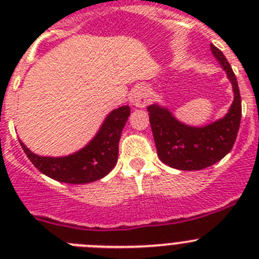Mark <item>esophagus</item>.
Wrapping results in <instances>:
<instances>
[{"label":"esophagus","instance_id":"34e87169","mask_svg":"<svg viewBox=\"0 0 259 259\" xmlns=\"http://www.w3.org/2000/svg\"><path fill=\"white\" fill-rule=\"evenodd\" d=\"M130 101L136 107H145L148 104V91L144 87H139L131 93Z\"/></svg>","mask_w":259,"mask_h":259}]
</instances>
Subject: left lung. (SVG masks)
Segmentation results:
<instances>
[{"mask_svg": "<svg viewBox=\"0 0 259 259\" xmlns=\"http://www.w3.org/2000/svg\"><path fill=\"white\" fill-rule=\"evenodd\" d=\"M210 49L227 72L235 93L232 105L223 119L205 127H191L180 123L167 109L158 105L148 107L158 157L178 170H202L217 163L231 152L239 132L241 97L236 76L223 53L212 44Z\"/></svg>", "mask_w": 259, "mask_h": 259, "instance_id": "1", "label": "left lung"}]
</instances>
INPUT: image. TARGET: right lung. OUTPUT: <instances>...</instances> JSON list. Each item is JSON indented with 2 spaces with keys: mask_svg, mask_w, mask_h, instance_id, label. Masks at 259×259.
<instances>
[{
  "mask_svg": "<svg viewBox=\"0 0 259 259\" xmlns=\"http://www.w3.org/2000/svg\"><path fill=\"white\" fill-rule=\"evenodd\" d=\"M131 114L130 106L113 110L93 140L83 149L67 157H40L20 141L29 161L40 172L70 184H85L106 176L118 161V145L123 127Z\"/></svg>",
  "mask_w": 259,
  "mask_h": 259,
  "instance_id": "obj_1",
  "label": "right lung"
}]
</instances>
